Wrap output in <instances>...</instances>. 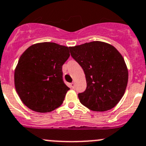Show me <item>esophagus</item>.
Listing matches in <instances>:
<instances>
[{"mask_svg": "<svg viewBox=\"0 0 146 146\" xmlns=\"http://www.w3.org/2000/svg\"><path fill=\"white\" fill-rule=\"evenodd\" d=\"M70 87H71L72 88H74L75 83H70Z\"/></svg>", "mask_w": 146, "mask_h": 146, "instance_id": "obj_1", "label": "esophagus"}]
</instances>
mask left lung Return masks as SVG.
<instances>
[{"mask_svg": "<svg viewBox=\"0 0 146 146\" xmlns=\"http://www.w3.org/2000/svg\"><path fill=\"white\" fill-rule=\"evenodd\" d=\"M86 76L87 88L79 93L82 105L93 111H108L125 93L128 70L122 55L112 45L92 41L69 47Z\"/></svg>", "mask_w": 146, "mask_h": 146, "instance_id": "obj_1", "label": "left lung"}]
</instances>
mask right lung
Wrapping results in <instances>:
<instances>
[{
    "label": "right lung",
    "instance_id": "add662e5",
    "mask_svg": "<svg viewBox=\"0 0 146 146\" xmlns=\"http://www.w3.org/2000/svg\"><path fill=\"white\" fill-rule=\"evenodd\" d=\"M70 56L69 47L56 43H38L20 57L14 84L21 101L38 113H49L61 106L68 90L62 66Z\"/></svg>",
    "mask_w": 146,
    "mask_h": 146
}]
</instances>
